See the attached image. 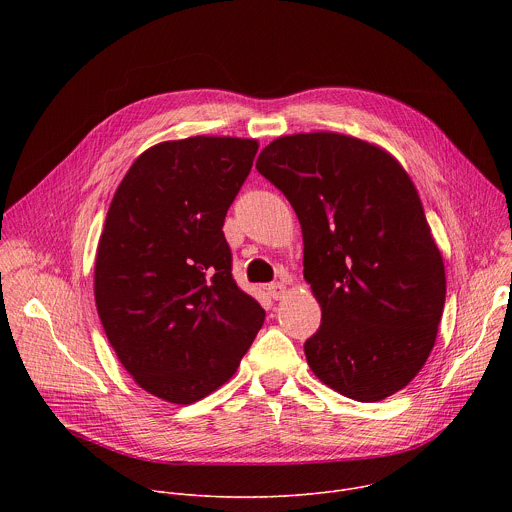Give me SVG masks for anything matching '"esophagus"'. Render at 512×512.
<instances>
[{"label":"esophagus","mask_w":512,"mask_h":512,"mask_svg":"<svg viewBox=\"0 0 512 512\" xmlns=\"http://www.w3.org/2000/svg\"><path fill=\"white\" fill-rule=\"evenodd\" d=\"M267 289H269V296H271L273 300H281V298L287 294L285 283H281V281H277V283H271Z\"/></svg>","instance_id":"obj_1"}]
</instances>
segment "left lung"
Masks as SVG:
<instances>
[{"mask_svg":"<svg viewBox=\"0 0 512 512\" xmlns=\"http://www.w3.org/2000/svg\"><path fill=\"white\" fill-rule=\"evenodd\" d=\"M257 170L294 206L322 308L304 352L340 395L375 403L411 383L437 336L446 271L419 194L379 145L316 131L273 139Z\"/></svg>","mask_w":512,"mask_h":512,"instance_id":"left-lung-1","label":"left lung"}]
</instances>
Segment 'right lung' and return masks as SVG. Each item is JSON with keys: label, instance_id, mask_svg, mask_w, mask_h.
<instances>
[{"label": "right lung", "instance_id": "obj_1", "mask_svg": "<svg viewBox=\"0 0 512 512\" xmlns=\"http://www.w3.org/2000/svg\"><path fill=\"white\" fill-rule=\"evenodd\" d=\"M255 139L162 141L129 168L95 259V302L119 362L164 401L190 405L225 385L265 312L235 283L225 216Z\"/></svg>", "mask_w": 512, "mask_h": 512}]
</instances>
